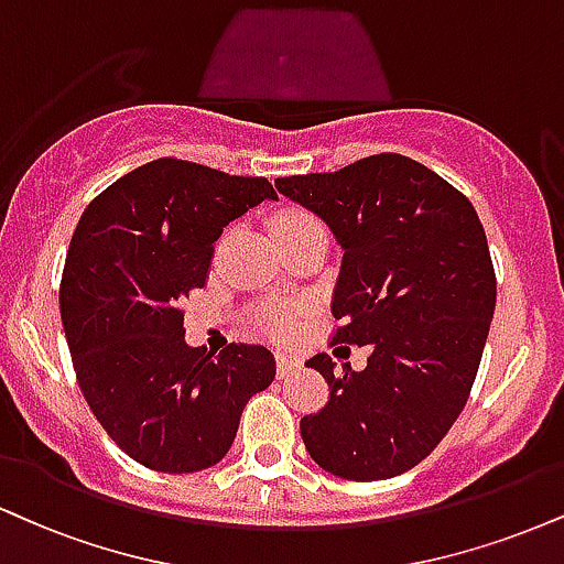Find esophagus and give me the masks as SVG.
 Wrapping results in <instances>:
<instances>
[{
  "label": "esophagus",
  "mask_w": 564,
  "mask_h": 564,
  "mask_svg": "<svg viewBox=\"0 0 564 564\" xmlns=\"http://www.w3.org/2000/svg\"><path fill=\"white\" fill-rule=\"evenodd\" d=\"M275 365H278V378H289L291 372L302 368V359L294 355H286V351H278Z\"/></svg>",
  "instance_id": "esophagus-1"
}]
</instances>
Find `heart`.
Returning <instances> with one entry per match:
<instances>
[{"label": "heart", "mask_w": 564, "mask_h": 564, "mask_svg": "<svg viewBox=\"0 0 564 564\" xmlns=\"http://www.w3.org/2000/svg\"><path fill=\"white\" fill-rule=\"evenodd\" d=\"M312 223H317L315 217L302 213V209H286V213L275 215L273 217V234L275 230H283V228H294V226H312ZM262 325L270 330V334L275 336H286L291 330V325H294V312L291 310H270L262 315Z\"/></svg>", "instance_id": "b5f03b06"}]
</instances>
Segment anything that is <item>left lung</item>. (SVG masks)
<instances>
[{
  "label": "left lung",
  "mask_w": 564,
  "mask_h": 564,
  "mask_svg": "<svg viewBox=\"0 0 564 564\" xmlns=\"http://www.w3.org/2000/svg\"><path fill=\"white\" fill-rule=\"evenodd\" d=\"M344 249L334 344L370 347L368 368L307 359L328 404L302 417L310 457L330 476L383 480L423 463L467 402L497 307L488 241L470 199L402 154L336 173L278 178Z\"/></svg>",
  "instance_id": "left-lung-1"
}]
</instances>
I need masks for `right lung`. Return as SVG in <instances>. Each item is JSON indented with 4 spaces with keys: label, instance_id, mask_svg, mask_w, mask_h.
Returning <instances> with one entry per match:
<instances>
[{
    "label": "right lung",
    "instance_id": "obj_1",
    "mask_svg": "<svg viewBox=\"0 0 564 564\" xmlns=\"http://www.w3.org/2000/svg\"><path fill=\"white\" fill-rule=\"evenodd\" d=\"M264 199H278L264 178L162 158L80 215L59 286L73 368L101 429L144 467L217 465L252 393L273 383L270 349L188 347L181 310L205 286L223 228Z\"/></svg>",
    "mask_w": 564,
    "mask_h": 564
}]
</instances>
